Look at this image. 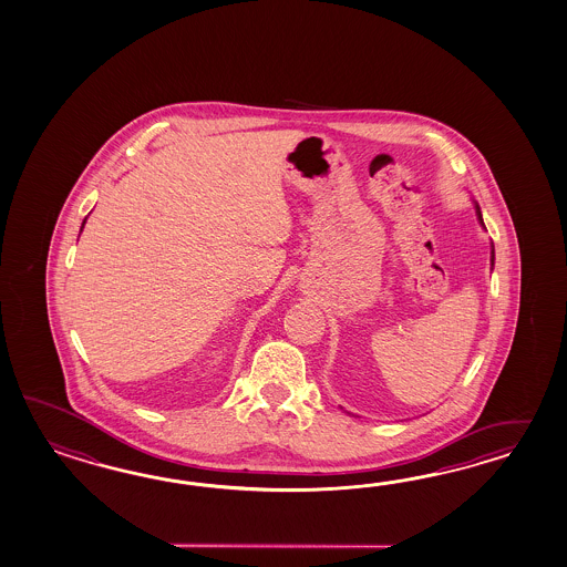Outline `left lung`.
Segmentation results:
<instances>
[{
	"instance_id": "obj_1",
	"label": "left lung",
	"mask_w": 567,
	"mask_h": 567,
	"mask_svg": "<svg viewBox=\"0 0 567 567\" xmlns=\"http://www.w3.org/2000/svg\"><path fill=\"white\" fill-rule=\"evenodd\" d=\"M477 208V218H480V223L484 225V220H482V212H480V206H475ZM492 261H494V250H492Z\"/></svg>"
}]
</instances>
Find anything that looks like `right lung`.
Wrapping results in <instances>:
<instances>
[{"instance_id": "obj_1", "label": "right lung", "mask_w": 567, "mask_h": 567, "mask_svg": "<svg viewBox=\"0 0 567 567\" xmlns=\"http://www.w3.org/2000/svg\"><path fill=\"white\" fill-rule=\"evenodd\" d=\"M83 225H85V220H83ZM81 228H83V226H81Z\"/></svg>"}]
</instances>
